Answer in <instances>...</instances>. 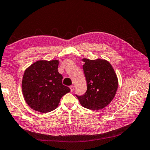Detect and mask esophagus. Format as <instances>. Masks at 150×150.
<instances>
[{"label": "esophagus", "instance_id": "obj_1", "mask_svg": "<svg viewBox=\"0 0 150 150\" xmlns=\"http://www.w3.org/2000/svg\"><path fill=\"white\" fill-rule=\"evenodd\" d=\"M70 88H71V92H73V91H74V85H71V86L70 87Z\"/></svg>", "mask_w": 150, "mask_h": 150}]
</instances>
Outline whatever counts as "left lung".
Returning a JSON list of instances; mask_svg holds the SVG:
<instances>
[{
	"instance_id": "obj_1",
	"label": "left lung",
	"mask_w": 150,
	"mask_h": 150,
	"mask_svg": "<svg viewBox=\"0 0 150 150\" xmlns=\"http://www.w3.org/2000/svg\"><path fill=\"white\" fill-rule=\"evenodd\" d=\"M86 78L87 91L81 96H76L80 104L88 109L104 108L112 99L118 88V78L111 64L105 59H82Z\"/></svg>"
}]
</instances>
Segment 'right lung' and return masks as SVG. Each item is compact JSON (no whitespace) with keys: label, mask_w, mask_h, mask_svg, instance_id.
<instances>
[{"label":"right lung","mask_w":150,"mask_h":150,"mask_svg":"<svg viewBox=\"0 0 150 150\" xmlns=\"http://www.w3.org/2000/svg\"><path fill=\"white\" fill-rule=\"evenodd\" d=\"M58 60H39L24 71L22 90L23 96L30 108L45 113L59 105L63 95L71 91L62 84V75L58 72Z\"/></svg>","instance_id":"right-lung-1"}]
</instances>
